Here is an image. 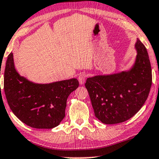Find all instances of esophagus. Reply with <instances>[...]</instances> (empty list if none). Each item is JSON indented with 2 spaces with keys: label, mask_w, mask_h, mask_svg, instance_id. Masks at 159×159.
<instances>
[{
  "label": "esophagus",
  "mask_w": 159,
  "mask_h": 159,
  "mask_svg": "<svg viewBox=\"0 0 159 159\" xmlns=\"http://www.w3.org/2000/svg\"><path fill=\"white\" fill-rule=\"evenodd\" d=\"M87 77V75H86V73H81L79 74V75H78V81H79V84H84V82H85V80H86V78Z\"/></svg>",
  "instance_id": "esophagus-1"
}]
</instances>
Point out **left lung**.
Segmentation results:
<instances>
[{"instance_id":"obj_1","label":"left lung","mask_w":159,"mask_h":159,"mask_svg":"<svg viewBox=\"0 0 159 159\" xmlns=\"http://www.w3.org/2000/svg\"><path fill=\"white\" fill-rule=\"evenodd\" d=\"M136 61L130 70L108 75L89 78L85 86L94 115L105 124L129 119L138 112L148 97L152 71L148 54L137 39Z\"/></svg>"}]
</instances>
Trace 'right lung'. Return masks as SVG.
<instances>
[{
    "instance_id": "obj_1",
    "label": "right lung",
    "mask_w": 159,
    "mask_h": 159,
    "mask_svg": "<svg viewBox=\"0 0 159 159\" xmlns=\"http://www.w3.org/2000/svg\"><path fill=\"white\" fill-rule=\"evenodd\" d=\"M78 85L76 78L34 84L16 71L13 54L8 56L3 84L6 99L14 115L30 127L52 129L58 126L65 116L67 97Z\"/></svg>"
}]
</instances>
